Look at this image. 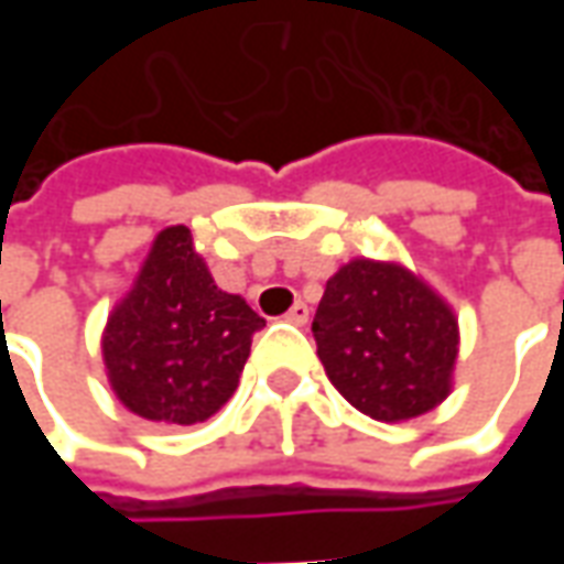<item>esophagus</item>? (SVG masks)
Listing matches in <instances>:
<instances>
[{
  "label": "esophagus",
  "mask_w": 564,
  "mask_h": 564,
  "mask_svg": "<svg viewBox=\"0 0 564 564\" xmlns=\"http://www.w3.org/2000/svg\"><path fill=\"white\" fill-rule=\"evenodd\" d=\"M307 317H311V311H307L305 302H295V305L286 311V319H290V323H295V326H305Z\"/></svg>",
  "instance_id": "1"
}]
</instances>
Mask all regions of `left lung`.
I'll return each instance as SVG.
<instances>
[{
    "mask_svg": "<svg viewBox=\"0 0 564 564\" xmlns=\"http://www.w3.org/2000/svg\"><path fill=\"white\" fill-rule=\"evenodd\" d=\"M311 329L332 387L371 420L402 423L449 395L456 314L399 262L341 265L326 281Z\"/></svg>",
    "mask_w": 564,
    "mask_h": 564,
    "instance_id": "1",
    "label": "left lung"
}]
</instances>
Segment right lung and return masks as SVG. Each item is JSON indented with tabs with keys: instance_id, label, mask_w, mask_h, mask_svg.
Returning <instances> with one entry per match:
<instances>
[{
	"instance_id": "add662e5",
	"label": "right lung",
	"mask_w": 564,
	"mask_h": 564,
	"mask_svg": "<svg viewBox=\"0 0 564 564\" xmlns=\"http://www.w3.org/2000/svg\"><path fill=\"white\" fill-rule=\"evenodd\" d=\"M262 326L241 295L214 283L189 229L169 226L105 326L111 390L153 423H205L232 399Z\"/></svg>"
}]
</instances>
